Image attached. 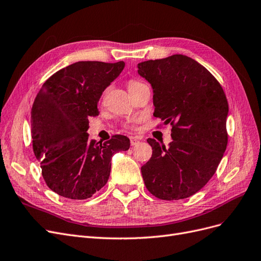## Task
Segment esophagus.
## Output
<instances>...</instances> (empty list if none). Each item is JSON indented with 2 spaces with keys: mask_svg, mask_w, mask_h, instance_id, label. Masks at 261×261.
Returning <instances> with one entry per match:
<instances>
[{
  "mask_svg": "<svg viewBox=\"0 0 261 261\" xmlns=\"http://www.w3.org/2000/svg\"><path fill=\"white\" fill-rule=\"evenodd\" d=\"M140 143V141L137 139V138H134V137H131L130 138V144L131 145L133 146V145H137V144H139Z\"/></svg>",
  "mask_w": 261,
  "mask_h": 261,
  "instance_id": "esophagus-1",
  "label": "esophagus"
}]
</instances>
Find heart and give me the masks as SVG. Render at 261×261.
Masks as SVG:
<instances>
[{
    "mask_svg": "<svg viewBox=\"0 0 261 261\" xmlns=\"http://www.w3.org/2000/svg\"><path fill=\"white\" fill-rule=\"evenodd\" d=\"M142 84H143V83H141V82H139V81L131 80V81H129V82H128L127 86H128V89H129V91L131 92V91H133L134 89H137L138 87H140ZM104 94H105V92L103 93V95H104ZM125 128H128V129H133V125H131V124H127V125H125Z\"/></svg>",
    "mask_w": 261,
    "mask_h": 261,
    "instance_id": "1",
    "label": "heart"
}]
</instances>
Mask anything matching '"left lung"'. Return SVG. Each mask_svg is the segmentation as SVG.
I'll use <instances>...</instances> for the list:
<instances>
[{"mask_svg":"<svg viewBox=\"0 0 261 261\" xmlns=\"http://www.w3.org/2000/svg\"><path fill=\"white\" fill-rule=\"evenodd\" d=\"M152 87L155 117L172 125L169 147L148 139L152 155L141 168L147 190L161 200L195 195L214 175L228 144V101L203 65L184 55L138 64Z\"/></svg>","mask_w":261,"mask_h":261,"instance_id":"8db88e82","label":"left lung"}]
</instances>
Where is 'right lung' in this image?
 Listing matches in <instances>:
<instances>
[{"instance_id":"1","label":"right lung","mask_w":261,"mask_h":261,"mask_svg":"<svg viewBox=\"0 0 261 261\" xmlns=\"http://www.w3.org/2000/svg\"><path fill=\"white\" fill-rule=\"evenodd\" d=\"M123 67V61L75 62L51 75L36 95L33 151L47 186L61 197H92L109 180L114 153L130 147V140L120 134L102 144L87 133L88 118L99 115L102 92Z\"/></svg>"}]
</instances>
